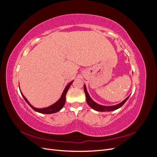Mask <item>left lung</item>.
<instances>
[{
    "label": "left lung",
    "mask_w": 157,
    "mask_h": 157,
    "mask_svg": "<svg viewBox=\"0 0 157 157\" xmlns=\"http://www.w3.org/2000/svg\"><path fill=\"white\" fill-rule=\"evenodd\" d=\"M84 92L85 94H86V102L88 103V105L92 108L94 110H96L97 111H101V112H104V111H115L116 109H118V108L121 107L123 105H124V103L127 101V99H128L130 96H128V98H126L124 101H122L121 103L117 104L116 105H113V106H104V105H99L97 103H96L95 101H94L92 100V99L90 98V96H89V94L88 93L87 89L86 87V85H84Z\"/></svg>",
    "instance_id": "left-lung-1"
}]
</instances>
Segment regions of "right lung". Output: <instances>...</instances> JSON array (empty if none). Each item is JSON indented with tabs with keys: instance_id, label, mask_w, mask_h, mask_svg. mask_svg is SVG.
I'll return each mask as SVG.
<instances>
[{
	"instance_id": "1",
	"label": "right lung",
	"mask_w": 157,
	"mask_h": 157,
	"mask_svg": "<svg viewBox=\"0 0 157 157\" xmlns=\"http://www.w3.org/2000/svg\"><path fill=\"white\" fill-rule=\"evenodd\" d=\"M73 81H71V82H69L67 86H66V87L65 88L63 92L62 93V94H61V98H59V100L58 101H56L55 103H54L53 105H52L49 107H45V108H41V109H39V108H35L33 107V105H31V103L28 101V100L27 99V98L23 96V94L21 92V95L23 98H24V99L25 100V101L28 103V105H29L33 110H35V111L38 112V113H42V114H52V113H57L59 111H60L61 109L63 108V105H65V99H66V94H67L68 90L70 87V86L71 85V84L73 83Z\"/></svg>"
}]
</instances>
